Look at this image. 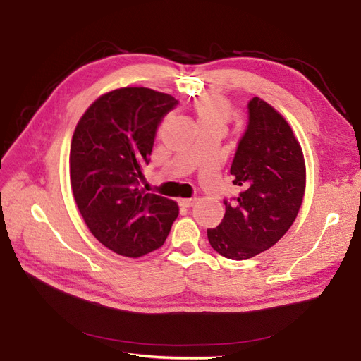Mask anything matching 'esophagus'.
<instances>
[{
  "instance_id": "obj_1",
  "label": "esophagus",
  "mask_w": 361,
  "mask_h": 361,
  "mask_svg": "<svg viewBox=\"0 0 361 361\" xmlns=\"http://www.w3.org/2000/svg\"><path fill=\"white\" fill-rule=\"evenodd\" d=\"M195 203V199H179V204L183 207H191Z\"/></svg>"
}]
</instances>
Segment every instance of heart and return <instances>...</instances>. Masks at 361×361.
<instances>
[{"instance_id":"obj_1","label":"heart","mask_w":361,"mask_h":361,"mask_svg":"<svg viewBox=\"0 0 361 361\" xmlns=\"http://www.w3.org/2000/svg\"><path fill=\"white\" fill-rule=\"evenodd\" d=\"M192 111L200 128L212 125L226 126L232 116V105L220 94H204L192 102Z\"/></svg>"}]
</instances>
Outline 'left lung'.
Masks as SVG:
<instances>
[{"label":"left lung","mask_w":361,"mask_h":361,"mask_svg":"<svg viewBox=\"0 0 361 361\" xmlns=\"http://www.w3.org/2000/svg\"><path fill=\"white\" fill-rule=\"evenodd\" d=\"M241 192L224 199L226 214L207 228L211 247L232 260L255 257L285 235L302 203L305 164L290 126L260 97L248 102V125L231 167Z\"/></svg>","instance_id":"8db88e82"}]
</instances>
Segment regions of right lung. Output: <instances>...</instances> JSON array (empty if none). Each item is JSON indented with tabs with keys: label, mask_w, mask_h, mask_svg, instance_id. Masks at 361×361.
Returning a JSON list of instances; mask_svg holds the SVG:
<instances>
[{
	"label": "right lung",
	"mask_w": 361,
	"mask_h": 361,
	"mask_svg": "<svg viewBox=\"0 0 361 361\" xmlns=\"http://www.w3.org/2000/svg\"><path fill=\"white\" fill-rule=\"evenodd\" d=\"M176 105L170 94L123 87L96 99L75 128L73 197L93 236L117 255L140 257L159 248L178 218L176 202L138 188L158 126Z\"/></svg>",
	"instance_id": "add662e5"
}]
</instances>
